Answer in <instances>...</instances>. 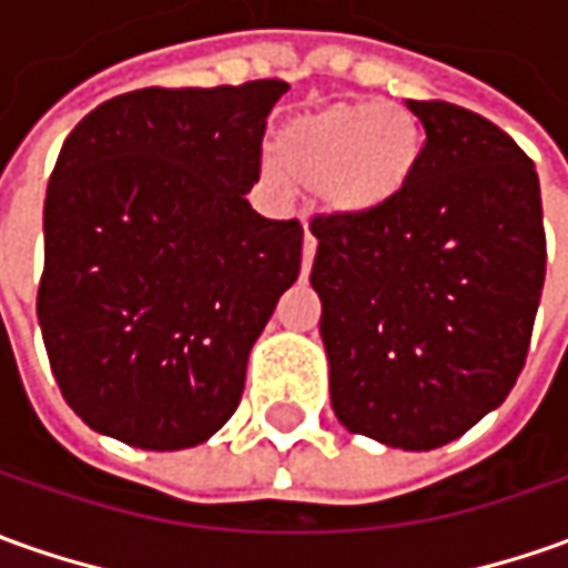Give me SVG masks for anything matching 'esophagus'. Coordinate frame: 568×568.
Segmentation results:
<instances>
[{"label":"esophagus","mask_w":568,"mask_h":568,"mask_svg":"<svg viewBox=\"0 0 568 568\" xmlns=\"http://www.w3.org/2000/svg\"><path fill=\"white\" fill-rule=\"evenodd\" d=\"M316 254V239L311 233H304V248H301V257H304V270H311Z\"/></svg>","instance_id":"esophagus-1"}]
</instances>
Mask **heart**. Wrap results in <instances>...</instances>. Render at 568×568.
<instances>
[{
    "label": "heart",
    "mask_w": 568,
    "mask_h": 568,
    "mask_svg": "<svg viewBox=\"0 0 568 568\" xmlns=\"http://www.w3.org/2000/svg\"><path fill=\"white\" fill-rule=\"evenodd\" d=\"M416 161L414 118L385 102H357L285 123L273 139V158L264 161V176L273 189H316L326 211L361 217L404 192Z\"/></svg>",
    "instance_id": "obj_1"
}]
</instances>
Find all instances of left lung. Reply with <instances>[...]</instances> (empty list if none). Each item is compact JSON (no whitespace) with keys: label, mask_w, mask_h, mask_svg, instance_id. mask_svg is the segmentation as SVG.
Listing matches in <instances>:
<instances>
[{"label":"left lung","mask_w":568,"mask_h":568,"mask_svg":"<svg viewBox=\"0 0 568 568\" xmlns=\"http://www.w3.org/2000/svg\"><path fill=\"white\" fill-rule=\"evenodd\" d=\"M426 139L410 183L361 217L316 214L311 270L338 423L432 450L504 404L547 270L535 164L450 102H407Z\"/></svg>","instance_id":"left-lung-1"}]
</instances>
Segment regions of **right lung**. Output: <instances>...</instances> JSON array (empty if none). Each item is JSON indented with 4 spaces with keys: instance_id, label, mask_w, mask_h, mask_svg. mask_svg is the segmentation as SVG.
I'll return each mask as SVG.
<instances>
[{
    "instance_id": "obj_1",
    "label": "right lung",
    "mask_w": 568,
    "mask_h": 568,
    "mask_svg": "<svg viewBox=\"0 0 568 568\" xmlns=\"http://www.w3.org/2000/svg\"><path fill=\"white\" fill-rule=\"evenodd\" d=\"M285 90H133L64 139L37 314L58 388L90 429L180 450L235 414L248 351L301 273L298 220L245 199Z\"/></svg>"
}]
</instances>
